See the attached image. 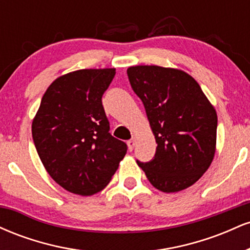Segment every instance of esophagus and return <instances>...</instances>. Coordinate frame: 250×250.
Returning <instances> with one entry per match:
<instances>
[{"label": "esophagus", "mask_w": 250, "mask_h": 250, "mask_svg": "<svg viewBox=\"0 0 250 250\" xmlns=\"http://www.w3.org/2000/svg\"><path fill=\"white\" fill-rule=\"evenodd\" d=\"M127 143H128V149L131 151V150H133V149H134L135 145H136V140L131 139V140H129V141H128Z\"/></svg>", "instance_id": "esophagus-1"}]
</instances>
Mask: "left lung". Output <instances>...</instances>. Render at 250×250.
Masks as SVG:
<instances>
[{"mask_svg": "<svg viewBox=\"0 0 250 250\" xmlns=\"http://www.w3.org/2000/svg\"><path fill=\"white\" fill-rule=\"evenodd\" d=\"M127 74L142 100L157 143L154 159L137 165L163 193L187 189L214 160L217 129L214 105L194 77L181 69L133 65Z\"/></svg>", "mask_w": 250, "mask_h": 250, "instance_id": "8db88e82", "label": "left lung"}]
</instances>
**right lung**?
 I'll return each mask as SVG.
<instances>
[{
	"instance_id": "right-lung-1",
	"label": "right lung",
	"mask_w": 250,
	"mask_h": 250,
	"mask_svg": "<svg viewBox=\"0 0 250 250\" xmlns=\"http://www.w3.org/2000/svg\"><path fill=\"white\" fill-rule=\"evenodd\" d=\"M115 68L80 69L45 90L31 131L40 159L57 185L82 196L107 187L127 153L109 133L102 95Z\"/></svg>"
}]
</instances>
